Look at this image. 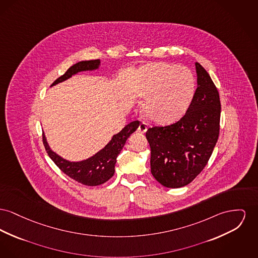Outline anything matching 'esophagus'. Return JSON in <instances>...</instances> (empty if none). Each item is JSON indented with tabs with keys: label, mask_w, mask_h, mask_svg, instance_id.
<instances>
[{
	"label": "esophagus",
	"mask_w": 258,
	"mask_h": 258,
	"mask_svg": "<svg viewBox=\"0 0 258 258\" xmlns=\"http://www.w3.org/2000/svg\"><path fill=\"white\" fill-rule=\"evenodd\" d=\"M146 131H147V124L143 121V122H141V123L139 124V126H138V132L141 133V134H144V133H146Z\"/></svg>",
	"instance_id": "obj_1"
}]
</instances>
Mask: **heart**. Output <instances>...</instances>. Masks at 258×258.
<instances>
[{
    "label": "heart",
    "mask_w": 258,
    "mask_h": 258,
    "mask_svg": "<svg viewBox=\"0 0 258 258\" xmlns=\"http://www.w3.org/2000/svg\"><path fill=\"white\" fill-rule=\"evenodd\" d=\"M196 89L192 71L183 66L160 62L149 65L137 89L146 116L158 123L177 121L190 106Z\"/></svg>",
    "instance_id": "obj_1"
}]
</instances>
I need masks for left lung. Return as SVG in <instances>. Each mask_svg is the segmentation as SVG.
<instances>
[{
  "label": "left lung",
  "mask_w": 258,
  "mask_h": 258,
  "mask_svg": "<svg viewBox=\"0 0 258 258\" xmlns=\"http://www.w3.org/2000/svg\"><path fill=\"white\" fill-rule=\"evenodd\" d=\"M198 88L179 121L148 128L151 173L167 188L193 181L206 167L217 142L221 104L219 93L205 68L196 62Z\"/></svg>",
  "instance_id": "obj_1"
}]
</instances>
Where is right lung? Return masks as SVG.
I'll list each match as a JSON object with an SVG mask.
<instances>
[{"label":"right lung","instance_id":"obj_1","mask_svg":"<svg viewBox=\"0 0 258 258\" xmlns=\"http://www.w3.org/2000/svg\"><path fill=\"white\" fill-rule=\"evenodd\" d=\"M100 60L80 61L73 66H71L65 74L56 79L51 86H54L58 83H61L69 78L82 71H91L95 70L99 67ZM139 125V121H135L126 124L121 132L115 135L110 140L106 146L97 152L91 158L81 161V162H69L56 153L52 151L47 142L46 137L43 136V142L46 148V153L49 158L54 162V164L60 168L61 170L76 180L79 183H82L87 186H97L103 184L104 182L109 180L115 172V165L117 162V157L120 154L122 147L125 144L126 139L132 134L137 131Z\"/></svg>","mask_w":258,"mask_h":258}]
</instances>
